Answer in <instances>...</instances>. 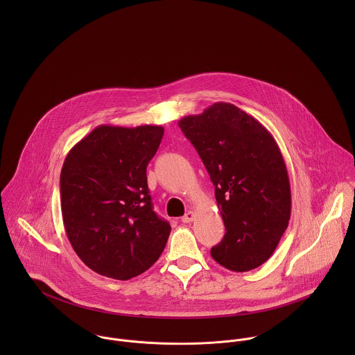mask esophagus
<instances>
[{
  "mask_svg": "<svg viewBox=\"0 0 355 355\" xmlns=\"http://www.w3.org/2000/svg\"><path fill=\"white\" fill-rule=\"evenodd\" d=\"M194 217H196L194 211H193V210H189V211H187V213H186V214L182 217V221L187 224V223H191V221L194 220Z\"/></svg>",
  "mask_w": 355,
  "mask_h": 355,
  "instance_id": "1",
  "label": "esophagus"
}]
</instances>
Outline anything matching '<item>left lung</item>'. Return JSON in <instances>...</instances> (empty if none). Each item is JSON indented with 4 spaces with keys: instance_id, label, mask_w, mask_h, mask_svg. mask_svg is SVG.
I'll list each match as a JSON object with an SVG mask.
<instances>
[{
    "instance_id": "left-lung-1",
    "label": "left lung",
    "mask_w": 355,
    "mask_h": 355,
    "mask_svg": "<svg viewBox=\"0 0 355 355\" xmlns=\"http://www.w3.org/2000/svg\"><path fill=\"white\" fill-rule=\"evenodd\" d=\"M214 186L225 235L210 254L224 268L248 272L276 250L291 214L287 166L270 132L228 102L179 121Z\"/></svg>"
}]
</instances>
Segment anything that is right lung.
<instances>
[{
    "label": "right lung",
    "mask_w": 355,
    "mask_h": 355,
    "mask_svg": "<svg viewBox=\"0 0 355 355\" xmlns=\"http://www.w3.org/2000/svg\"><path fill=\"white\" fill-rule=\"evenodd\" d=\"M162 135L159 125H100L67 154L60 175L65 232L102 276L135 277L166 245L171 225L153 210L146 178Z\"/></svg>",
    "instance_id": "obj_1"
}]
</instances>
